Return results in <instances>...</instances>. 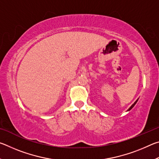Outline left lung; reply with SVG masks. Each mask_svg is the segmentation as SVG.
<instances>
[{"label":"left lung","instance_id":"8db88e82","mask_svg":"<svg viewBox=\"0 0 159 159\" xmlns=\"http://www.w3.org/2000/svg\"><path fill=\"white\" fill-rule=\"evenodd\" d=\"M138 99H137V100H136L135 102H134V104H132V105H131V107H130V108H129V109H128V111H130V109H133V107H134V105H135V104L137 103V102H138Z\"/></svg>","mask_w":159,"mask_h":159}]
</instances>
